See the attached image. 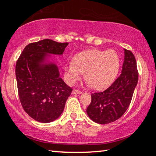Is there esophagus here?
I'll return each instance as SVG.
<instances>
[{
  "instance_id": "esophagus-1",
  "label": "esophagus",
  "mask_w": 156,
  "mask_h": 156,
  "mask_svg": "<svg viewBox=\"0 0 156 156\" xmlns=\"http://www.w3.org/2000/svg\"><path fill=\"white\" fill-rule=\"evenodd\" d=\"M72 93L73 94H81L82 92L80 90H76V89H73L72 91Z\"/></svg>"
}]
</instances>
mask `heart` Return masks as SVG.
I'll list each match as a JSON object with an SVG mask.
<instances>
[{
	"label": "heart",
	"instance_id": "1",
	"mask_svg": "<svg viewBox=\"0 0 156 156\" xmlns=\"http://www.w3.org/2000/svg\"><path fill=\"white\" fill-rule=\"evenodd\" d=\"M120 59L114 51L87 50L76 54L66 66V78L72 85L85 73V80L93 89L111 85L119 70Z\"/></svg>",
	"mask_w": 156,
	"mask_h": 156
}]
</instances>
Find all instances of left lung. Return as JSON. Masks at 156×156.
Wrapping results in <instances>:
<instances>
[{
  "instance_id": "obj_1",
  "label": "left lung",
  "mask_w": 156,
  "mask_h": 156,
  "mask_svg": "<svg viewBox=\"0 0 156 156\" xmlns=\"http://www.w3.org/2000/svg\"><path fill=\"white\" fill-rule=\"evenodd\" d=\"M123 51L124 61L120 76L109 88L91 94V103L86 112L95 123L114 122L125 113L131 102L138 73L133 54L126 49Z\"/></svg>"
}]
</instances>
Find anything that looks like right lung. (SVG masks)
<instances>
[{
	"instance_id": "obj_1",
	"label": "right lung",
	"mask_w": 156,
	"mask_h": 156,
	"mask_svg": "<svg viewBox=\"0 0 156 156\" xmlns=\"http://www.w3.org/2000/svg\"><path fill=\"white\" fill-rule=\"evenodd\" d=\"M68 43L44 39L26 45L16 66L19 98L28 115L43 123L58 118L73 89L61 78L53 55H63Z\"/></svg>"
}]
</instances>
